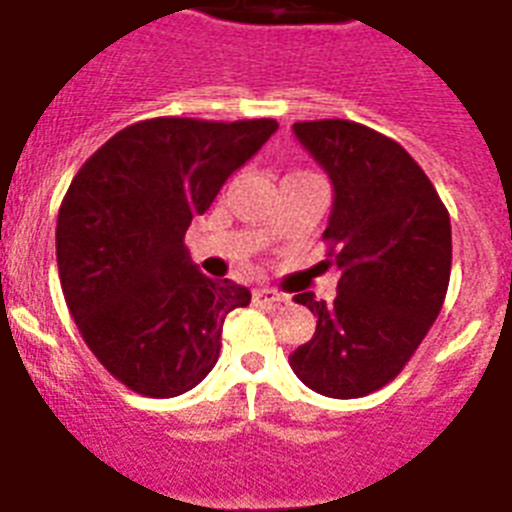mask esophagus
<instances>
[{
	"mask_svg": "<svg viewBox=\"0 0 512 512\" xmlns=\"http://www.w3.org/2000/svg\"><path fill=\"white\" fill-rule=\"evenodd\" d=\"M253 301H256V304H288V296L280 293V290L256 288L253 290Z\"/></svg>",
	"mask_w": 512,
	"mask_h": 512,
	"instance_id": "obj_1",
	"label": "esophagus"
}]
</instances>
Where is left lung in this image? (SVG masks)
Wrapping results in <instances>:
<instances>
[{"label": "left lung", "instance_id": "left-lung-1", "mask_svg": "<svg viewBox=\"0 0 512 512\" xmlns=\"http://www.w3.org/2000/svg\"><path fill=\"white\" fill-rule=\"evenodd\" d=\"M293 132L333 182L322 240L341 280L330 304L296 296L317 330L290 367L317 394L357 399L394 380L439 317L452 224L431 179L386 134L343 118L298 121Z\"/></svg>", "mask_w": 512, "mask_h": 512}]
</instances>
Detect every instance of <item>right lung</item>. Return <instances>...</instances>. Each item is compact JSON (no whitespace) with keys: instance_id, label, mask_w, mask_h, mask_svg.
Listing matches in <instances>:
<instances>
[{"instance_id":"1","label":"right lung","mask_w":512,"mask_h":512,"mask_svg":"<svg viewBox=\"0 0 512 512\" xmlns=\"http://www.w3.org/2000/svg\"><path fill=\"white\" fill-rule=\"evenodd\" d=\"M275 132V118H150L73 177L57 214L60 285L84 343L126 388L169 399L214 370L224 317L251 290L203 275L185 232Z\"/></svg>"}]
</instances>
